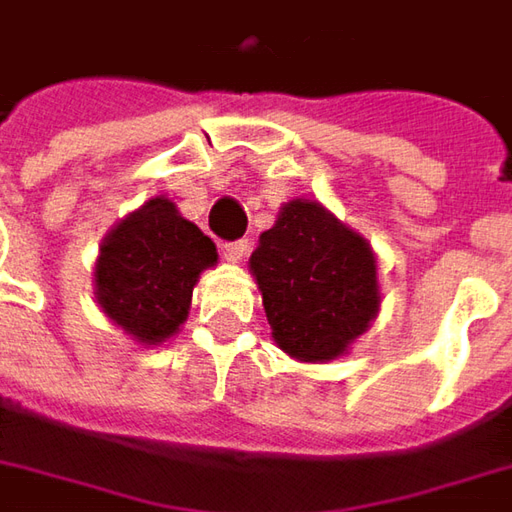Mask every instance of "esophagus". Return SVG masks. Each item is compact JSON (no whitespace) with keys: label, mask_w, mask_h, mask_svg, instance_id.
<instances>
[{"label":"esophagus","mask_w":512,"mask_h":512,"mask_svg":"<svg viewBox=\"0 0 512 512\" xmlns=\"http://www.w3.org/2000/svg\"><path fill=\"white\" fill-rule=\"evenodd\" d=\"M248 239H236V242H225L222 245V256L228 259V262H242L245 256H248Z\"/></svg>","instance_id":"34e87169"}]
</instances>
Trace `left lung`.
Masks as SVG:
<instances>
[{
  "mask_svg": "<svg viewBox=\"0 0 512 512\" xmlns=\"http://www.w3.org/2000/svg\"><path fill=\"white\" fill-rule=\"evenodd\" d=\"M250 270L276 344L298 360H332L366 332L380 307L366 239L324 205L293 200L259 236Z\"/></svg>",
  "mask_w": 512,
  "mask_h": 512,
  "instance_id": "obj_1",
  "label": "left lung"
}]
</instances>
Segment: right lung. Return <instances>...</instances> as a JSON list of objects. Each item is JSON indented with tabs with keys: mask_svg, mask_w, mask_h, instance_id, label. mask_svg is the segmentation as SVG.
<instances>
[{
	"mask_svg": "<svg viewBox=\"0 0 512 512\" xmlns=\"http://www.w3.org/2000/svg\"><path fill=\"white\" fill-rule=\"evenodd\" d=\"M214 262V242L174 202L154 197L104 239L95 296L118 327L143 344H160L180 329L194 284Z\"/></svg>",
	"mask_w": 512,
	"mask_h": 512,
	"instance_id": "1",
	"label": "right lung"
}]
</instances>
